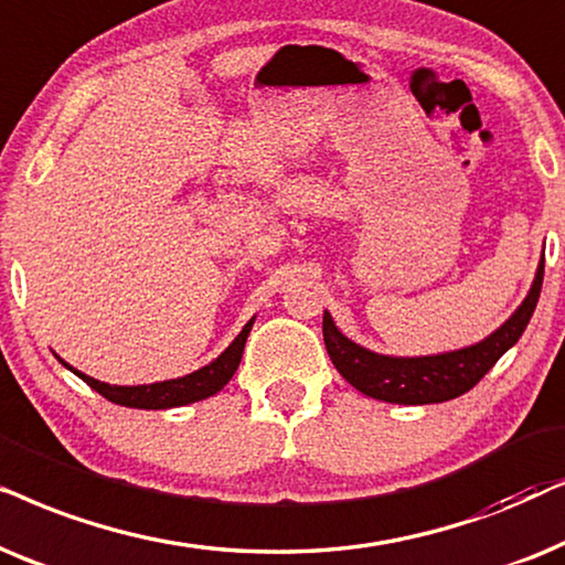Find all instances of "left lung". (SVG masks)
<instances>
[{
    "instance_id": "1",
    "label": "left lung",
    "mask_w": 565,
    "mask_h": 565,
    "mask_svg": "<svg viewBox=\"0 0 565 565\" xmlns=\"http://www.w3.org/2000/svg\"><path fill=\"white\" fill-rule=\"evenodd\" d=\"M543 274L545 260H540L535 284H532L527 299L493 335L470 345V349L439 353V356H380V353H372L351 343L326 312L322 315V338H326L330 361L343 374L345 382H351L359 393L377 397V401L401 405L452 401V397H460L462 393L476 387L495 361L522 338L537 307L540 289H543Z\"/></svg>"
}]
</instances>
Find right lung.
Listing matches in <instances>:
<instances>
[{
    "mask_svg": "<svg viewBox=\"0 0 565 565\" xmlns=\"http://www.w3.org/2000/svg\"><path fill=\"white\" fill-rule=\"evenodd\" d=\"M253 320L247 322V326L243 328V333H239L235 341L230 343V349L224 351L220 359H214L212 364L204 366V370L185 374V377H180V380L154 382V385H139V387H116V385H105V382L87 377V374L72 370L70 364H64V366L77 374L79 380H85L87 385L95 390V393L108 397V401L116 405H126V408H147V411L175 408V405L204 401V397L220 393V390L227 385V382L232 380V374L237 372L239 359H243V349H245L247 333H250V328H253Z\"/></svg>",
    "mask_w": 565,
    "mask_h": 565,
    "instance_id": "obj_1",
    "label": "right lung"
}]
</instances>
